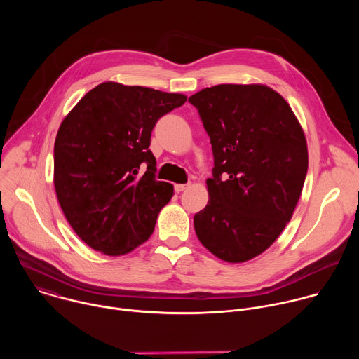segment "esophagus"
Here are the masks:
<instances>
[{"instance_id":"34e87169","label":"esophagus","mask_w":359,"mask_h":359,"mask_svg":"<svg viewBox=\"0 0 359 359\" xmlns=\"http://www.w3.org/2000/svg\"><path fill=\"white\" fill-rule=\"evenodd\" d=\"M190 184L187 183V184H175V190L177 191V193H180V191H183V190H186L187 187H189Z\"/></svg>"}]
</instances>
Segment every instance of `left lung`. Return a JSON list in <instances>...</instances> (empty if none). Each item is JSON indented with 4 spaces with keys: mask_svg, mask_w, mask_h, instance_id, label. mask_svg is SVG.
Returning <instances> with one entry per match:
<instances>
[{
    "mask_svg": "<svg viewBox=\"0 0 359 359\" xmlns=\"http://www.w3.org/2000/svg\"><path fill=\"white\" fill-rule=\"evenodd\" d=\"M189 102L215 156L208 206L193 219L197 238L220 260L248 262L292 217L309 170L304 130L287 100L266 85H216Z\"/></svg>",
    "mask_w": 359,
    "mask_h": 359,
    "instance_id": "8db88e82",
    "label": "left lung"
}]
</instances>
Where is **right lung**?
<instances>
[{"label": "right lung", "mask_w": 359, "mask_h": 359, "mask_svg": "<svg viewBox=\"0 0 359 359\" xmlns=\"http://www.w3.org/2000/svg\"><path fill=\"white\" fill-rule=\"evenodd\" d=\"M186 99L109 81L90 89L62 121L54 146V186L68 223L93 250L122 255L155 230L173 184L155 177L150 135Z\"/></svg>", "instance_id": "add662e5"}]
</instances>
